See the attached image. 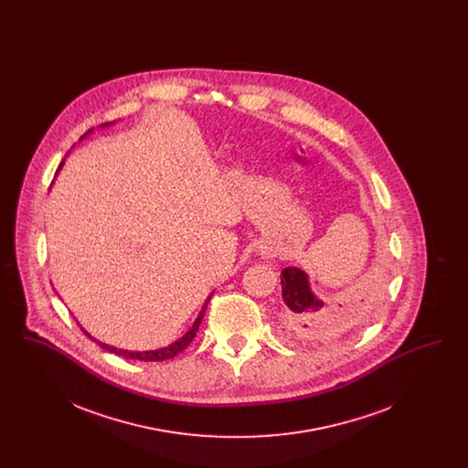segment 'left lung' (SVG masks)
I'll return each instance as SVG.
<instances>
[{
	"mask_svg": "<svg viewBox=\"0 0 468 468\" xmlns=\"http://www.w3.org/2000/svg\"><path fill=\"white\" fill-rule=\"evenodd\" d=\"M281 284L286 303L284 317L291 334L302 338L328 334L336 317H332L324 309L323 300L312 292L309 275L300 268H284L281 271Z\"/></svg>",
	"mask_w": 468,
	"mask_h": 468,
	"instance_id": "left-lung-1",
	"label": "left lung"
}]
</instances>
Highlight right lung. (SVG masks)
<instances>
[{"label":"right lung","instance_id":"add662e5","mask_svg":"<svg viewBox=\"0 0 468 468\" xmlns=\"http://www.w3.org/2000/svg\"><path fill=\"white\" fill-rule=\"evenodd\" d=\"M113 122H107V124H101V126H111ZM92 133V130H90L88 133H84V136H80V140H84L88 134ZM63 165H65V161H61V165H59V168H58V172L63 168ZM58 172H56V176H58ZM208 300H210V296L205 300V303H203V307H201L200 314H198V317H197V321L193 323V326L189 328V332L186 335H182L178 340L176 342H172L170 346H166V347H161V349H156V351H126V349H117V347H113V346H109V344H103V342H100V340H96L94 336H90L82 326V332L90 336V340H94L100 347H103L105 351H109V353H113V355H117V356L126 357V359H140V361H165V359H170V357L177 356L178 353H182L191 342H193V338L197 336V332H198V328H200L201 319H203V315H205V311H207V303H208Z\"/></svg>","mask_w":468,"mask_h":468}]
</instances>
